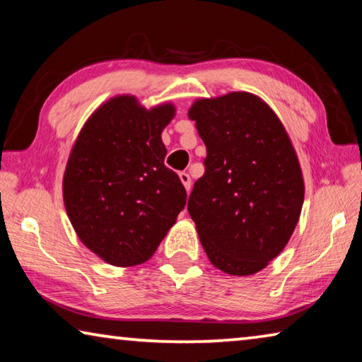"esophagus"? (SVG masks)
Wrapping results in <instances>:
<instances>
[{"label":"esophagus","instance_id":"34e87169","mask_svg":"<svg viewBox=\"0 0 362 362\" xmlns=\"http://www.w3.org/2000/svg\"><path fill=\"white\" fill-rule=\"evenodd\" d=\"M179 177L183 183V187H185L187 192H189V188H192V179H189V175L187 173H180Z\"/></svg>","mask_w":362,"mask_h":362}]
</instances>
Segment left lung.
I'll use <instances>...</instances> for the list:
<instances>
[{"mask_svg": "<svg viewBox=\"0 0 362 362\" xmlns=\"http://www.w3.org/2000/svg\"><path fill=\"white\" fill-rule=\"evenodd\" d=\"M188 116L207 151L189 217L214 267L254 274L286 247L302 212L296 150L276 113L254 94L199 99Z\"/></svg>", "mask_w": 362, "mask_h": 362, "instance_id": "left-lung-1", "label": "left lung"}]
</instances>
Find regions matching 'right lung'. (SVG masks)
Returning <instances> with one entry per match:
<instances>
[{"mask_svg":"<svg viewBox=\"0 0 362 362\" xmlns=\"http://www.w3.org/2000/svg\"><path fill=\"white\" fill-rule=\"evenodd\" d=\"M173 103L144 108L132 95L103 103L86 121L64 174V203L81 243L115 267L155 254L185 207L187 192L164 166L161 132Z\"/></svg>","mask_w":362,"mask_h":362,"instance_id":"1","label":"right lung"}]
</instances>
